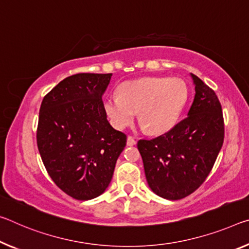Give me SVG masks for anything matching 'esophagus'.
<instances>
[{
	"instance_id": "obj_1",
	"label": "esophagus",
	"mask_w": 249,
	"mask_h": 249,
	"mask_svg": "<svg viewBox=\"0 0 249 249\" xmlns=\"http://www.w3.org/2000/svg\"><path fill=\"white\" fill-rule=\"evenodd\" d=\"M136 144V140L134 139L133 136H128L127 137V145L128 146H133V145H135Z\"/></svg>"
}]
</instances>
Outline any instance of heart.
Returning a JSON list of instances; mask_svg holds the SVG:
<instances>
[{"label": "heart", "instance_id": "1", "mask_svg": "<svg viewBox=\"0 0 249 249\" xmlns=\"http://www.w3.org/2000/svg\"><path fill=\"white\" fill-rule=\"evenodd\" d=\"M187 86L179 78L143 77L121 85L105 100V109L116 128L127 127L139 112L140 124L151 134H161L175 124L186 104Z\"/></svg>", "mask_w": 249, "mask_h": 249}]
</instances>
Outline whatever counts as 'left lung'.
I'll return each instance as SVG.
<instances>
[{
  "label": "left lung",
  "instance_id": "1",
  "mask_svg": "<svg viewBox=\"0 0 249 249\" xmlns=\"http://www.w3.org/2000/svg\"><path fill=\"white\" fill-rule=\"evenodd\" d=\"M192 78L195 96L188 116L163 135L137 142L149 187L171 200L191 195L204 183L224 143L218 97L196 75L192 74Z\"/></svg>",
  "mask_w": 249,
  "mask_h": 249
}]
</instances>
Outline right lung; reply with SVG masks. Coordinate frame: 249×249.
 <instances>
[{
	"mask_svg": "<svg viewBox=\"0 0 249 249\" xmlns=\"http://www.w3.org/2000/svg\"><path fill=\"white\" fill-rule=\"evenodd\" d=\"M112 75L66 77L39 107L36 142L43 164L56 186L78 200L104 193L126 146V134L109 125L102 101Z\"/></svg>",
	"mask_w": 249,
	"mask_h": 249,
	"instance_id": "add662e5",
	"label": "right lung"
}]
</instances>
